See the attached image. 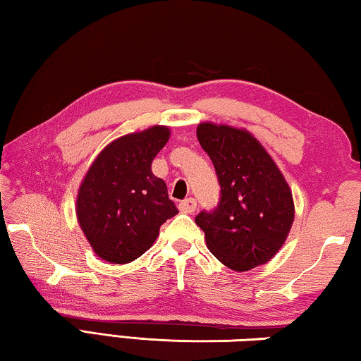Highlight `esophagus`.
Masks as SVG:
<instances>
[{
	"label": "esophagus",
	"instance_id": "esophagus-1",
	"mask_svg": "<svg viewBox=\"0 0 361 361\" xmlns=\"http://www.w3.org/2000/svg\"><path fill=\"white\" fill-rule=\"evenodd\" d=\"M195 209H197V202H195V199L192 197H188L180 202V210L183 213H194Z\"/></svg>",
	"mask_w": 361,
	"mask_h": 361
}]
</instances>
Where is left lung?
<instances>
[{"instance_id":"1","label":"left lung","mask_w":361,"mask_h":361,"mask_svg":"<svg viewBox=\"0 0 361 361\" xmlns=\"http://www.w3.org/2000/svg\"><path fill=\"white\" fill-rule=\"evenodd\" d=\"M197 140L221 186L215 209L195 216L207 247L234 271L264 264L283 245L295 219L283 175L245 130L204 122L197 127Z\"/></svg>"}]
</instances>
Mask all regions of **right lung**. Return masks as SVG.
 <instances>
[{
  "mask_svg": "<svg viewBox=\"0 0 361 361\" xmlns=\"http://www.w3.org/2000/svg\"><path fill=\"white\" fill-rule=\"evenodd\" d=\"M169 135L167 127L154 126L114 140L79 188L78 221L94 252L108 262L137 259L154 243L159 228L178 213L166 181L151 172Z\"/></svg>",
  "mask_w": 361,
  "mask_h": 361,
  "instance_id": "add662e5",
  "label": "right lung"
}]
</instances>
